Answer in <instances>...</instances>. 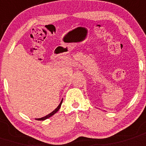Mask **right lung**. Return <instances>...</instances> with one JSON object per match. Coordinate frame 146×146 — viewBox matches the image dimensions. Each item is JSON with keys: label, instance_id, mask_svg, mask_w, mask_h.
<instances>
[{"label": "right lung", "instance_id": "obj_1", "mask_svg": "<svg viewBox=\"0 0 146 146\" xmlns=\"http://www.w3.org/2000/svg\"><path fill=\"white\" fill-rule=\"evenodd\" d=\"M62 102H63V100H61V102H60V104H59V106H58V107L56 108V109H55V110H54V111H53V112H51V113H49L48 115H46V116L43 117V118H36V120H38V121H44V120L47 119V118H50V116H52V115H54V114L56 113H57L59 109H60V106H61V104H62Z\"/></svg>", "mask_w": 146, "mask_h": 146}]
</instances>
